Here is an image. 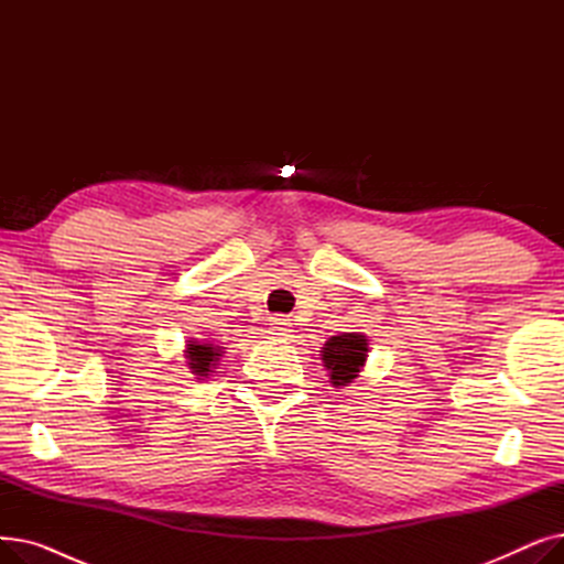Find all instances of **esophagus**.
<instances>
[{"instance_id":"esophagus-1","label":"esophagus","mask_w":564,"mask_h":564,"mask_svg":"<svg viewBox=\"0 0 564 564\" xmlns=\"http://www.w3.org/2000/svg\"><path fill=\"white\" fill-rule=\"evenodd\" d=\"M270 334L276 336V338H288V336L292 334V322H288V319H283V317H276V319L272 322Z\"/></svg>"}]
</instances>
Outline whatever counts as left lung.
<instances>
[{"label": "left lung", "instance_id": "8db88e82", "mask_svg": "<svg viewBox=\"0 0 564 564\" xmlns=\"http://www.w3.org/2000/svg\"><path fill=\"white\" fill-rule=\"evenodd\" d=\"M368 359V340L359 334H345L332 336L329 343L322 347V361L324 368L332 375L334 387H347V383L357 377Z\"/></svg>", "mask_w": 564, "mask_h": 564}]
</instances>
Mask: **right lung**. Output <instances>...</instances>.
I'll use <instances>...</instances> for the list:
<instances>
[{
	"mask_svg": "<svg viewBox=\"0 0 564 564\" xmlns=\"http://www.w3.org/2000/svg\"><path fill=\"white\" fill-rule=\"evenodd\" d=\"M221 357L219 349L213 345H198V343H189L187 345V366L192 368V372L200 379L213 372V366H217L215 361Z\"/></svg>",
	"mask_w": 564,
	"mask_h": 564,
	"instance_id": "right-lung-1",
	"label": "right lung"
}]
</instances>
